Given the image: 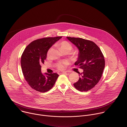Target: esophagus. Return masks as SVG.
I'll use <instances>...</instances> for the list:
<instances>
[{"mask_svg":"<svg viewBox=\"0 0 127 127\" xmlns=\"http://www.w3.org/2000/svg\"><path fill=\"white\" fill-rule=\"evenodd\" d=\"M64 73H67V72H60V74H64Z\"/></svg>","mask_w":127,"mask_h":127,"instance_id":"1","label":"esophagus"}]
</instances>
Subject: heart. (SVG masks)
Instances as JSON below:
<instances>
[{"instance_id":"1","label":"heart","mask_w":127,"mask_h":127,"mask_svg":"<svg viewBox=\"0 0 127 127\" xmlns=\"http://www.w3.org/2000/svg\"><path fill=\"white\" fill-rule=\"evenodd\" d=\"M59 46L60 47V49L63 52L64 51H68L69 52L72 50L73 47L72 45L68 42V41H62L59 44ZM51 48H50L48 52V55H49L51 51ZM67 65V63L66 62H60L58 65H57V68L59 70H64L66 68Z\"/></svg>"}]
</instances>
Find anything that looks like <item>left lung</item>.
Returning a JSON list of instances; mask_svg holds the SVG:
<instances>
[{
	"instance_id": "1",
	"label": "left lung",
	"mask_w": 127,
	"mask_h": 127,
	"mask_svg": "<svg viewBox=\"0 0 127 127\" xmlns=\"http://www.w3.org/2000/svg\"><path fill=\"white\" fill-rule=\"evenodd\" d=\"M79 49L78 58L75 65L83 69L79 80L74 83L75 88L81 92H87L100 81L105 68V59L100 48L94 42L81 38L67 37Z\"/></svg>"
}]
</instances>
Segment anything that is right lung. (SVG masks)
Here are the masks:
<instances>
[{"label":"right lung","instance_id":"add662e5","mask_svg":"<svg viewBox=\"0 0 127 127\" xmlns=\"http://www.w3.org/2000/svg\"><path fill=\"white\" fill-rule=\"evenodd\" d=\"M62 36L45 37L32 41L25 48L21 58L23 75L28 85L35 90L44 93L54 86L59 75L41 71V64L44 63L49 49Z\"/></svg>","mask_w":127,"mask_h":127}]
</instances>
